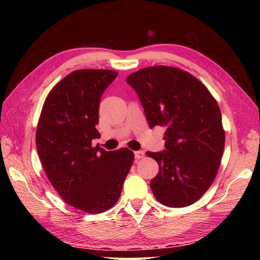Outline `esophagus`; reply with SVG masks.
<instances>
[{"label": "esophagus", "instance_id": "34e87169", "mask_svg": "<svg viewBox=\"0 0 260 260\" xmlns=\"http://www.w3.org/2000/svg\"><path fill=\"white\" fill-rule=\"evenodd\" d=\"M134 155H135V158H137V159L143 158V157H144V152H143V151H136V152H134Z\"/></svg>", "mask_w": 260, "mask_h": 260}]
</instances>
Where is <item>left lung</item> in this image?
<instances>
[{
  "instance_id": "8db88e82",
  "label": "left lung",
  "mask_w": 260,
  "mask_h": 260,
  "mask_svg": "<svg viewBox=\"0 0 260 260\" xmlns=\"http://www.w3.org/2000/svg\"><path fill=\"white\" fill-rule=\"evenodd\" d=\"M126 82L139 96L148 126L165 127V150L146 153L159 168L150 183L154 197L171 208L197 202L212 184L224 148L217 102L196 77L167 66L141 69Z\"/></svg>"
}]
</instances>
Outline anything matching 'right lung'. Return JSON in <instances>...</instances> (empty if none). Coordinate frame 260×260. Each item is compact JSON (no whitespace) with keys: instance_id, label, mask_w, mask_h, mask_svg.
Listing matches in <instances>:
<instances>
[{"instance_id":"1","label":"right lung","mask_w":260,"mask_h":260,"mask_svg":"<svg viewBox=\"0 0 260 260\" xmlns=\"http://www.w3.org/2000/svg\"><path fill=\"white\" fill-rule=\"evenodd\" d=\"M117 77L113 70L81 69L66 76L43 104L37 150L43 170L63 200L87 213L112 208L134 161L128 148L91 146L99 136V103Z\"/></svg>"}]
</instances>
